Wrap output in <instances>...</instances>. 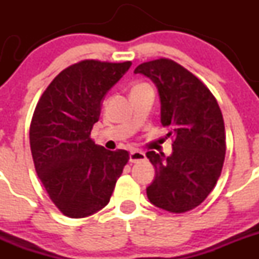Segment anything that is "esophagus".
I'll list each match as a JSON object with an SVG mask.
<instances>
[{
    "label": "esophagus",
    "instance_id": "1",
    "mask_svg": "<svg viewBox=\"0 0 259 259\" xmlns=\"http://www.w3.org/2000/svg\"><path fill=\"white\" fill-rule=\"evenodd\" d=\"M143 160H145V153H143L142 150L130 151V161L132 163H139Z\"/></svg>",
    "mask_w": 259,
    "mask_h": 259
}]
</instances>
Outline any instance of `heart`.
<instances>
[{
  "instance_id": "heart-1",
  "label": "heart",
  "mask_w": 259,
  "mask_h": 259,
  "mask_svg": "<svg viewBox=\"0 0 259 259\" xmlns=\"http://www.w3.org/2000/svg\"><path fill=\"white\" fill-rule=\"evenodd\" d=\"M139 86H145V83H140V85H137L135 88H139Z\"/></svg>"
}]
</instances>
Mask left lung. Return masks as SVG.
<instances>
[{
    "mask_svg": "<svg viewBox=\"0 0 259 259\" xmlns=\"http://www.w3.org/2000/svg\"><path fill=\"white\" fill-rule=\"evenodd\" d=\"M154 81L160 122L173 138V154L148 151L155 178L146 195L155 207L185 213L202 204L215 187L226 156L223 115L209 89L170 59L143 62L134 70Z\"/></svg>",
    "mask_w": 259,
    "mask_h": 259,
    "instance_id": "obj_1",
    "label": "left lung"
}]
</instances>
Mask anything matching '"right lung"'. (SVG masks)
<instances>
[{
	"mask_svg": "<svg viewBox=\"0 0 259 259\" xmlns=\"http://www.w3.org/2000/svg\"><path fill=\"white\" fill-rule=\"evenodd\" d=\"M132 61L82 60L62 70L44 91L30 125L36 173L64 215L83 218L103 209L129 161L90 138L101 100Z\"/></svg>",
	"mask_w": 259,
	"mask_h": 259,
	"instance_id": "right-lung-1",
	"label": "right lung"
}]
</instances>
